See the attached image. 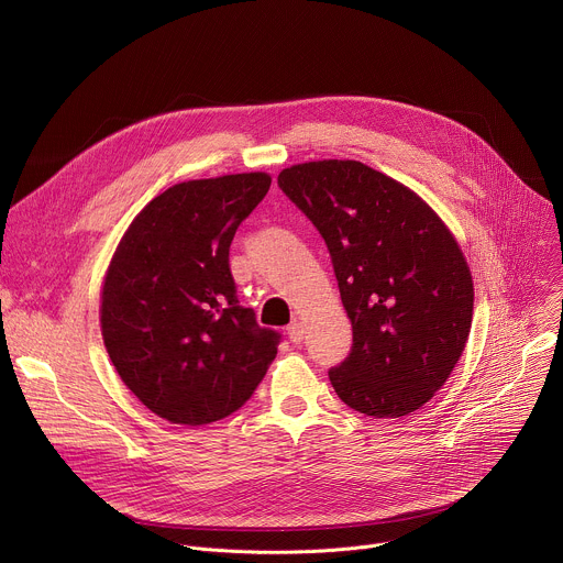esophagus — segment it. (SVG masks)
<instances>
[{
  "instance_id": "esophagus-1",
  "label": "esophagus",
  "mask_w": 563,
  "mask_h": 563,
  "mask_svg": "<svg viewBox=\"0 0 563 563\" xmlns=\"http://www.w3.org/2000/svg\"><path fill=\"white\" fill-rule=\"evenodd\" d=\"M287 336H289V341H291L294 345H300V343H302V325H300V323H291V325L287 328Z\"/></svg>"
}]
</instances>
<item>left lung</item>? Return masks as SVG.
I'll return each instance as SVG.
<instances>
[{
  "mask_svg": "<svg viewBox=\"0 0 563 563\" xmlns=\"http://www.w3.org/2000/svg\"><path fill=\"white\" fill-rule=\"evenodd\" d=\"M332 256L352 350L330 369L339 398L374 419L419 410L448 380L472 325V276L450 229L408 187L356 159L278 176Z\"/></svg>",
  "mask_w": 563,
  "mask_h": 563,
  "instance_id": "1",
  "label": "left lung"
}]
</instances>
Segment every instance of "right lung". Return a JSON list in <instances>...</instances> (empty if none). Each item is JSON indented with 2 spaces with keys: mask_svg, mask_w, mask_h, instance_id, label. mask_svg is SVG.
<instances>
[{
  "mask_svg": "<svg viewBox=\"0 0 563 563\" xmlns=\"http://www.w3.org/2000/svg\"><path fill=\"white\" fill-rule=\"evenodd\" d=\"M267 174L189 180L153 198L115 250L100 323L124 385L157 417L205 426L243 408L280 334L235 296L229 247Z\"/></svg>",
  "mask_w": 563,
  "mask_h": 563,
  "instance_id": "add662e5",
  "label": "right lung"
}]
</instances>
